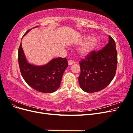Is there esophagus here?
<instances>
[{
    "label": "esophagus",
    "instance_id": "1",
    "mask_svg": "<svg viewBox=\"0 0 133 133\" xmlns=\"http://www.w3.org/2000/svg\"><path fill=\"white\" fill-rule=\"evenodd\" d=\"M75 63V62L74 61H73V60H69V61H68V64H69V65H72V64H74Z\"/></svg>",
    "mask_w": 133,
    "mask_h": 133
}]
</instances>
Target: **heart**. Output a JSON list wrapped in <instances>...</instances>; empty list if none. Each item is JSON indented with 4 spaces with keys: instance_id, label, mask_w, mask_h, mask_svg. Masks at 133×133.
Segmentation results:
<instances>
[{
    "instance_id": "1",
    "label": "heart",
    "mask_w": 133,
    "mask_h": 133,
    "mask_svg": "<svg viewBox=\"0 0 133 133\" xmlns=\"http://www.w3.org/2000/svg\"><path fill=\"white\" fill-rule=\"evenodd\" d=\"M98 43L99 40L96 37L94 36L89 38V36H85L78 42L82 46L78 49V54L81 57H87L95 49Z\"/></svg>"
}]
</instances>
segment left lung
<instances>
[{
    "label": "left lung",
    "mask_w": 133,
    "mask_h": 133,
    "mask_svg": "<svg viewBox=\"0 0 133 133\" xmlns=\"http://www.w3.org/2000/svg\"><path fill=\"white\" fill-rule=\"evenodd\" d=\"M118 54L114 40L109 35V42L102 50L93 51L79 62L80 88L87 92L103 90L110 83L116 73Z\"/></svg>",
    "instance_id": "left-lung-1"
}]
</instances>
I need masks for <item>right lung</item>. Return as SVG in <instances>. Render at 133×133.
Here are the masks:
<instances>
[{
    "label": "right lung",
    "mask_w": 133,
    "mask_h": 133,
    "mask_svg": "<svg viewBox=\"0 0 133 133\" xmlns=\"http://www.w3.org/2000/svg\"><path fill=\"white\" fill-rule=\"evenodd\" d=\"M31 29L28 30L23 37ZM18 58L21 74L30 87L44 93H51L58 90L63 74L68 66L66 58L53 59L42 66L32 65L26 61L21 43L18 49Z\"/></svg>",
    "instance_id": "1"
}]
</instances>
